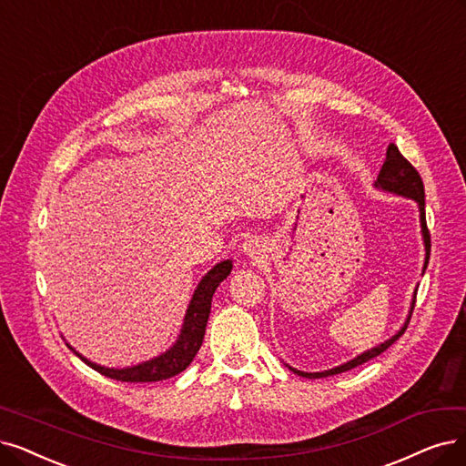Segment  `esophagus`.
<instances>
[{
    "label": "esophagus",
    "instance_id": "1",
    "mask_svg": "<svg viewBox=\"0 0 466 466\" xmlns=\"http://www.w3.org/2000/svg\"><path fill=\"white\" fill-rule=\"evenodd\" d=\"M243 250H245V254L250 256L252 259H258L259 256H262V252H264V245H262V240L250 238V240H247V243H245Z\"/></svg>",
    "mask_w": 466,
    "mask_h": 466
}]
</instances>
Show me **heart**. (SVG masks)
<instances>
[{
    "instance_id": "1",
    "label": "heart",
    "mask_w": 466,
    "mask_h": 466,
    "mask_svg": "<svg viewBox=\"0 0 466 466\" xmlns=\"http://www.w3.org/2000/svg\"><path fill=\"white\" fill-rule=\"evenodd\" d=\"M204 216H207V214H204ZM208 221V218H202V223H207Z\"/></svg>"
}]
</instances>
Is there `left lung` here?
I'll use <instances>...</instances> for the list:
<instances>
[{"mask_svg":"<svg viewBox=\"0 0 466 466\" xmlns=\"http://www.w3.org/2000/svg\"><path fill=\"white\" fill-rule=\"evenodd\" d=\"M377 187L384 189V191H390V193H396V195H403V197H411L419 202V208H420V226H422V237H424V248H426V259H424V269L428 266V258H431V231H428L426 228V214H424V185H422V177L420 174L415 170V166L409 162L401 153L400 148L390 143L388 145V151H386V160L382 164V168L379 172V177H377ZM413 306H415V300H413ZM413 311V309H411ZM409 319H411V315H409ZM409 319L407 323L403 325V329L396 334V337H392L390 340H386L384 344L369 350L365 353H361V356H358L356 360H351L340 367H334V369H329L325 370V373H304V370H296L292 369L294 373H298L300 377H306V379H323V377H332V375H339V373H344V370H350L353 367L358 365H363L367 363L369 360H373L377 356H380L382 351H386L390 346H392L401 334L405 332L407 325H409Z\"/></svg>","mask_w":466,"mask_h":466,"instance_id":"obj_1","label":"left lung"}]
</instances>
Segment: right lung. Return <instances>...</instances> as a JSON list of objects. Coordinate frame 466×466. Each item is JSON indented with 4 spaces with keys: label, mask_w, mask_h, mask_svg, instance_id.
<instances>
[{
    "label": "right lung",
    "mask_w": 466,
    "mask_h": 466,
    "mask_svg": "<svg viewBox=\"0 0 466 466\" xmlns=\"http://www.w3.org/2000/svg\"><path fill=\"white\" fill-rule=\"evenodd\" d=\"M231 268L233 264L229 259H226V262L218 264L212 271H208L207 277L202 279L193 294L187 315H185V323L179 334V340L174 344V348L162 353L160 358H155L151 361L129 367V369H105L101 365L87 361L86 358L80 356V353H76V356H80V360L87 363L91 369H96L97 373L120 382H157V380H166L179 375L181 370L189 367V363L197 356L198 348L202 346L204 330H207L208 315L212 308V296L218 285L231 273Z\"/></svg>",
    "instance_id": "right-lung-1"
}]
</instances>
